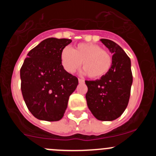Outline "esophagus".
Returning <instances> with one entry per match:
<instances>
[{"label": "esophagus", "instance_id": "esophagus-1", "mask_svg": "<svg viewBox=\"0 0 156 156\" xmlns=\"http://www.w3.org/2000/svg\"><path fill=\"white\" fill-rule=\"evenodd\" d=\"M78 80H79L80 83H84V80H83V79H78Z\"/></svg>", "mask_w": 156, "mask_h": 156}]
</instances>
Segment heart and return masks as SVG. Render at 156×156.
Instances as JSON below:
<instances>
[{
  "label": "heart",
  "instance_id": "heart-1",
  "mask_svg": "<svg viewBox=\"0 0 156 156\" xmlns=\"http://www.w3.org/2000/svg\"><path fill=\"white\" fill-rule=\"evenodd\" d=\"M62 65L66 71L73 73L80 66L91 79H101L111 69L112 58L107 51L94 44L80 43L73 49L64 48L61 53Z\"/></svg>",
  "mask_w": 156,
  "mask_h": 156
}]
</instances>
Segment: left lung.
<instances>
[{
	"instance_id": "obj_1",
	"label": "left lung",
	"mask_w": 156,
	"mask_h": 156,
	"mask_svg": "<svg viewBox=\"0 0 156 156\" xmlns=\"http://www.w3.org/2000/svg\"><path fill=\"white\" fill-rule=\"evenodd\" d=\"M112 54V65L107 75L96 80H86L87 106L98 120L119 118L129 102L133 83L130 59L120 46L112 41L101 39Z\"/></svg>"
}]
</instances>
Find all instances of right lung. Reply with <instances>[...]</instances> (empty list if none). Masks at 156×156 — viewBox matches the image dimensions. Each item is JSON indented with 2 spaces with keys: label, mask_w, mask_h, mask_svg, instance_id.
<instances>
[{
  "label": "right lung",
  "mask_w": 156,
  "mask_h": 156,
  "mask_svg": "<svg viewBox=\"0 0 156 156\" xmlns=\"http://www.w3.org/2000/svg\"><path fill=\"white\" fill-rule=\"evenodd\" d=\"M69 39L48 38L27 54L20 69L21 90L27 108L41 120L58 121L78 79L63 68L62 51Z\"/></svg>",
  "instance_id": "obj_1"
}]
</instances>
